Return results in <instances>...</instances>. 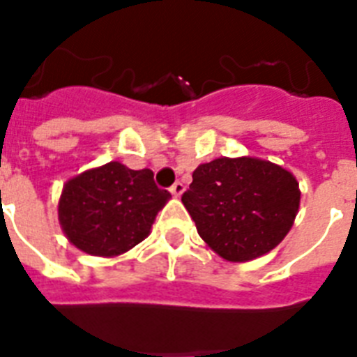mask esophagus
Wrapping results in <instances>:
<instances>
[{"mask_svg": "<svg viewBox=\"0 0 357 357\" xmlns=\"http://www.w3.org/2000/svg\"><path fill=\"white\" fill-rule=\"evenodd\" d=\"M183 190H185V185L181 183V181H176V183L170 187V192H172L174 197H181V195H183Z\"/></svg>", "mask_w": 357, "mask_h": 357, "instance_id": "obj_1", "label": "esophagus"}]
</instances>
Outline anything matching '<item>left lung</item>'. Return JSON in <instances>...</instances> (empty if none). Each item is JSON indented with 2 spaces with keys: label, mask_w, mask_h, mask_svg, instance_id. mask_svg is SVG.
<instances>
[{
  "label": "left lung",
  "mask_w": 357,
  "mask_h": 357,
  "mask_svg": "<svg viewBox=\"0 0 357 357\" xmlns=\"http://www.w3.org/2000/svg\"><path fill=\"white\" fill-rule=\"evenodd\" d=\"M299 185L279 165L257 157H221L200 165L181 202L200 238L228 262L262 257L290 232Z\"/></svg>",
  "instance_id": "obj_1"
}]
</instances>
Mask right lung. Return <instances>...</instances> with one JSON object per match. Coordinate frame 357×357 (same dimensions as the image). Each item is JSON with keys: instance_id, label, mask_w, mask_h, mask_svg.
<instances>
[{"instance_id": "add662e5", "label": "right lung", "mask_w": 357, "mask_h": 357, "mask_svg": "<svg viewBox=\"0 0 357 357\" xmlns=\"http://www.w3.org/2000/svg\"><path fill=\"white\" fill-rule=\"evenodd\" d=\"M149 168L130 170L112 160L63 185L58 217L76 249L93 257H118L149 236L151 225L168 202Z\"/></svg>"}]
</instances>
